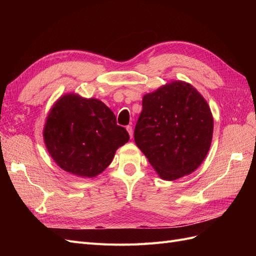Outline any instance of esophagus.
Masks as SVG:
<instances>
[{
	"mask_svg": "<svg viewBox=\"0 0 256 256\" xmlns=\"http://www.w3.org/2000/svg\"><path fill=\"white\" fill-rule=\"evenodd\" d=\"M126 129H127V131H128V134H129L130 138H132V136H134V131H132V127H131V126H127V127H126Z\"/></svg>",
	"mask_w": 256,
	"mask_h": 256,
	"instance_id": "obj_1",
	"label": "esophagus"
}]
</instances>
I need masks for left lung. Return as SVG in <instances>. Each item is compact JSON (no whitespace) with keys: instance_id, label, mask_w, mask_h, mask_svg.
Wrapping results in <instances>:
<instances>
[{"instance_id":"8db88e82","label":"left lung","mask_w":256,"mask_h":256,"mask_svg":"<svg viewBox=\"0 0 256 256\" xmlns=\"http://www.w3.org/2000/svg\"><path fill=\"white\" fill-rule=\"evenodd\" d=\"M136 146L158 175L175 180L200 166L210 148L214 118L204 97L182 81L166 83L142 100Z\"/></svg>"}]
</instances>
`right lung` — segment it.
Here are the masks:
<instances>
[{
    "mask_svg": "<svg viewBox=\"0 0 256 256\" xmlns=\"http://www.w3.org/2000/svg\"><path fill=\"white\" fill-rule=\"evenodd\" d=\"M44 141L60 168L92 178L109 166L116 150L129 141V134L102 102L66 94L49 112Z\"/></svg>",
    "mask_w": 256,
    "mask_h": 256,
    "instance_id": "obj_1",
    "label": "right lung"
}]
</instances>
